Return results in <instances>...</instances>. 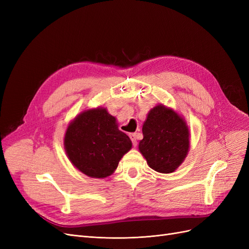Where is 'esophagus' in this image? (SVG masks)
<instances>
[{
    "instance_id": "1",
    "label": "esophagus",
    "mask_w": 249,
    "mask_h": 249,
    "mask_svg": "<svg viewBox=\"0 0 249 249\" xmlns=\"http://www.w3.org/2000/svg\"><path fill=\"white\" fill-rule=\"evenodd\" d=\"M129 136H130V138L133 142V145L136 146L137 145V135H136V133H131Z\"/></svg>"
}]
</instances>
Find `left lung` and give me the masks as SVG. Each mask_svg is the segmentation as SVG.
Instances as JSON below:
<instances>
[{
  "label": "left lung",
  "mask_w": 249,
  "mask_h": 249,
  "mask_svg": "<svg viewBox=\"0 0 249 249\" xmlns=\"http://www.w3.org/2000/svg\"><path fill=\"white\" fill-rule=\"evenodd\" d=\"M142 133L138 148L152 169L171 173L186 159L190 132L186 120L177 111L157 105L147 113Z\"/></svg>",
  "instance_id": "8db88e82"
}]
</instances>
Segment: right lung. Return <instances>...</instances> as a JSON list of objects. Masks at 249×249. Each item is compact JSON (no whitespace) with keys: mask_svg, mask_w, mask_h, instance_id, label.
I'll list each match as a JSON object with an SVG mask.
<instances>
[{"mask_svg":"<svg viewBox=\"0 0 249 249\" xmlns=\"http://www.w3.org/2000/svg\"><path fill=\"white\" fill-rule=\"evenodd\" d=\"M131 148L129 136L118 130L116 118L103 107L82 111L70 123L64 135L67 158L90 178L111 176Z\"/></svg>","mask_w":249,"mask_h":249,"instance_id":"add662e5","label":"right lung"}]
</instances>
